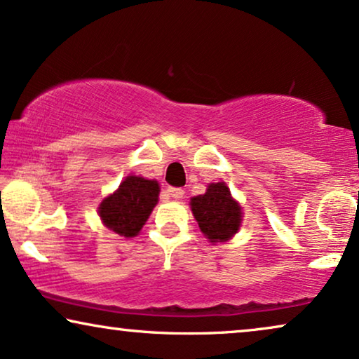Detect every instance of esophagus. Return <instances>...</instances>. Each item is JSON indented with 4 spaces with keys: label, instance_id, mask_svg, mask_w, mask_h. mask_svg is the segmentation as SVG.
I'll list each match as a JSON object with an SVG mask.
<instances>
[{
    "label": "esophagus",
    "instance_id": "1",
    "mask_svg": "<svg viewBox=\"0 0 359 359\" xmlns=\"http://www.w3.org/2000/svg\"><path fill=\"white\" fill-rule=\"evenodd\" d=\"M166 194H168V196L173 198V199H180V198L184 196V191L181 188H168V189H166Z\"/></svg>",
    "mask_w": 359,
    "mask_h": 359
}]
</instances>
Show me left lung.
Returning <instances> with one entry per match:
<instances>
[{"mask_svg":"<svg viewBox=\"0 0 359 359\" xmlns=\"http://www.w3.org/2000/svg\"><path fill=\"white\" fill-rule=\"evenodd\" d=\"M189 206L209 242H226L239 231L242 209L226 183H211L206 193L191 198Z\"/></svg>","mask_w":359,"mask_h":359,"instance_id":"8db88e82","label":"left lung"}]
</instances>
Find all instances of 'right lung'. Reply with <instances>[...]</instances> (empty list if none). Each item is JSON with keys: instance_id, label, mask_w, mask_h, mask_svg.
I'll list each match as a JSON object with an SVG mask.
<instances>
[{"instance_id": "add662e5", "label": "right lung", "mask_w": 359, "mask_h": 359, "mask_svg": "<svg viewBox=\"0 0 359 359\" xmlns=\"http://www.w3.org/2000/svg\"><path fill=\"white\" fill-rule=\"evenodd\" d=\"M158 196V181L130 175L114 194L100 203L99 216L110 231L123 237H135L156 206Z\"/></svg>"}]
</instances>
